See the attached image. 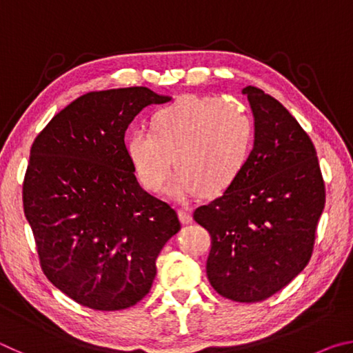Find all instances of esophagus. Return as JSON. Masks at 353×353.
<instances>
[{"label": "esophagus", "instance_id": "34e87169", "mask_svg": "<svg viewBox=\"0 0 353 353\" xmlns=\"http://www.w3.org/2000/svg\"><path fill=\"white\" fill-rule=\"evenodd\" d=\"M179 219H181L182 224H191V221H193L191 214L187 210H183V208L179 210Z\"/></svg>", "mask_w": 353, "mask_h": 353}]
</instances>
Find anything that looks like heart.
I'll list each match as a JSON object with an SVG mask.
<instances>
[{
	"label": "heart",
	"mask_w": 353,
	"mask_h": 353,
	"mask_svg": "<svg viewBox=\"0 0 353 353\" xmlns=\"http://www.w3.org/2000/svg\"><path fill=\"white\" fill-rule=\"evenodd\" d=\"M152 130L137 128L126 152L137 179L151 193L168 185L172 157L179 172L172 194L216 196L240 176L252 148V123L238 105L218 98L185 97L154 113Z\"/></svg>",
	"instance_id": "b5f03b06"
}]
</instances>
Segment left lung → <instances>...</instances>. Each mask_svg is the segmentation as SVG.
Here are the masks:
<instances>
[{"mask_svg":"<svg viewBox=\"0 0 353 353\" xmlns=\"http://www.w3.org/2000/svg\"><path fill=\"white\" fill-rule=\"evenodd\" d=\"M254 115V148L240 176L193 218L212 236L208 282L235 302L271 297L303 271L325 205L312 140L285 107L243 88Z\"/></svg>","mask_w":353,"mask_h":353,"instance_id":"left-lung-1","label":"left lung"}]
</instances>
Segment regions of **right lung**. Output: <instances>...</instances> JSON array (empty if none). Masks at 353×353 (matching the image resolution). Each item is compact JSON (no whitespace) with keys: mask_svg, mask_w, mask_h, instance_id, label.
I'll return each instance as SVG.
<instances>
[{"mask_svg":"<svg viewBox=\"0 0 353 353\" xmlns=\"http://www.w3.org/2000/svg\"><path fill=\"white\" fill-rule=\"evenodd\" d=\"M170 97L146 87L90 92L31 148L23 207L48 280L83 307L115 312L151 290L177 213L140 187L124 145L134 118Z\"/></svg>","mask_w":353,"mask_h":353,"instance_id":"obj_1","label":"right lung"}]
</instances>
